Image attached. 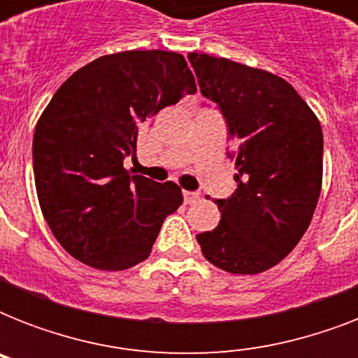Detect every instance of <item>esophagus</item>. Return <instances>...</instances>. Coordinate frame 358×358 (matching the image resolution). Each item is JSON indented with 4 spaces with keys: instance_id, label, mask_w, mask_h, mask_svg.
<instances>
[{
    "instance_id": "1",
    "label": "esophagus",
    "mask_w": 358,
    "mask_h": 358,
    "mask_svg": "<svg viewBox=\"0 0 358 358\" xmlns=\"http://www.w3.org/2000/svg\"><path fill=\"white\" fill-rule=\"evenodd\" d=\"M201 199V193L199 191H184V201L185 204H193Z\"/></svg>"
}]
</instances>
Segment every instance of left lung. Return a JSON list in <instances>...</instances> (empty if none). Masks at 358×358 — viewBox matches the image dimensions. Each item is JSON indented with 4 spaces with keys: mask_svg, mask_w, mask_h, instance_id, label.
Wrapping results in <instances>:
<instances>
[{
    "mask_svg": "<svg viewBox=\"0 0 358 358\" xmlns=\"http://www.w3.org/2000/svg\"><path fill=\"white\" fill-rule=\"evenodd\" d=\"M202 96L232 139L238 189L217 199L221 221L196 236L210 264L234 275L277 266L308 229L322 193L320 120L288 81L208 53H189Z\"/></svg>",
    "mask_w": 358,
    "mask_h": 358,
    "instance_id": "8db88e82",
    "label": "left lung"
}]
</instances>
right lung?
I'll list each match as a JSON object with an SVG mask.
<instances>
[{
	"instance_id": "1",
	"label": "right lung",
	"mask_w": 358,
	"mask_h": 358,
	"mask_svg": "<svg viewBox=\"0 0 358 358\" xmlns=\"http://www.w3.org/2000/svg\"><path fill=\"white\" fill-rule=\"evenodd\" d=\"M184 55L131 50L94 59L70 76L33 135L42 215L76 260L122 271L146 260L167 215L184 202L174 182L129 176L141 124L195 94Z\"/></svg>"
}]
</instances>
